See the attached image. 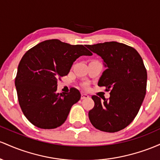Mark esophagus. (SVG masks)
Listing matches in <instances>:
<instances>
[{
    "instance_id": "obj_1",
    "label": "esophagus",
    "mask_w": 160,
    "mask_h": 160,
    "mask_svg": "<svg viewBox=\"0 0 160 160\" xmlns=\"http://www.w3.org/2000/svg\"><path fill=\"white\" fill-rule=\"evenodd\" d=\"M88 95L86 94H82V96H81V99L82 100H84V99H86V98H88Z\"/></svg>"
}]
</instances>
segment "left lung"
Here are the masks:
<instances>
[{"instance_id":"obj_1","label":"left lung","mask_w":160,"mask_h":160,"mask_svg":"<svg viewBox=\"0 0 160 160\" xmlns=\"http://www.w3.org/2000/svg\"><path fill=\"white\" fill-rule=\"evenodd\" d=\"M103 60L106 70L98 86L110 90L109 100L94 95V108L88 117L93 126L105 132H116L133 121L146 94L148 73L138 52L122 43L110 41L87 45Z\"/></svg>"}]
</instances>
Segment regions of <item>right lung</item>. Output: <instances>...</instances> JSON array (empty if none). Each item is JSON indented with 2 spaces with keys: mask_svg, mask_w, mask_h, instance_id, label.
<instances>
[{
  "mask_svg": "<svg viewBox=\"0 0 160 160\" xmlns=\"http://www.w3.org/2000/svg\"><path fill=\"white\" fill-rule=\"evenodd\" d=\"M91 55L85 46L57 39L42 41L25 53L18 66L15 86L19 106L30 122L43 129L56 128L65 122L81 94L76 88L57 93V80L68 75L76 59Z\"/></svg>",
  "mask_w": 160,
  "mask_h": 160,
  "instance_id": "right-lung-1",
  "label": "right lung"
}]
</instances>
